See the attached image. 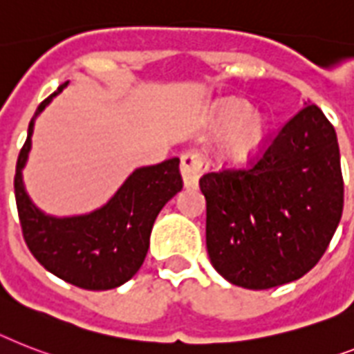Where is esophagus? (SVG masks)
Segmentation results:
<instances>
[{"label":"esophagus","mask_w":354,"mask_h":354,"mask_svg":"<svg viewBox=\"0 0 354 354\" xmlns=\"http://www.w3.org/2000/svg\"><path fill=\"white\" fill-rule=\"evenodd\" d=\"M180 169H182V176L185 187H196L198 180L202 176V172L205 171V163H203L202 156H200L198 152L187 151L182 154Z\"/></svg>","instance_id":"1"}]
</instances>
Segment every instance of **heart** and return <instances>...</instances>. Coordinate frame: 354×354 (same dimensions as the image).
<instances>
[{"mask_svg":"<svg viewBox=\"0 0 354 354\" xmlns=\"http://www.w3.org/2000/svg\"><path fill=\"white\" fill-rule=\"evenodd\" d=\"M218 122L223 129H231L225 140V152L231 158H243L260 145L266 132V123L257 112H247L240 102H229L220 109Z\"/></svg>","mask_w":354,"mask_h":354,"instance_id":"b5f03b06","label":"heart"}]
</instances>
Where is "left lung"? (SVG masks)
I'll return each instance as SVG.
<instances>
[{"label": "left lung", "instance_id": "8db88e82", "mask_svg": "<svg viewBox=\"0 0 354 354\" xmlns=\"http://www.w3.org/2000/svg\"><path fill=\"white\" fill-rule=\"evenodd\" d=\"M212 267L234 286L271 289L317 266L344 209L336 132L307 103L242 167L200 178Z\"/></svg>", "mask_w": 354, "mask_h": 354}]
</instances>
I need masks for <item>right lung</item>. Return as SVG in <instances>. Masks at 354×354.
I'll return each instance as SVG.
<instances>
[{
    "instance_id": "add662e5",
    "label": "right lung",
    "mask_w": 354,
    "mask_h": 354,
    "mask_svg": "<svg viewBox=\"0 0 354 354\" xmlns=\"http://www.w3.org/2000/svg\"><path fill=\"white\" fill-rule=\"evenodd\" d=\"M67 83L43 100L28 123L14 176V194L25 243L57 278L88 291H107L131 280L142 267L158 212L183 182L180 160L171 158L136 169L102 209L74 218H53L34 207L25 192L21 169L30 151L34 120Z\"/></svg>"
}]
</instances>
